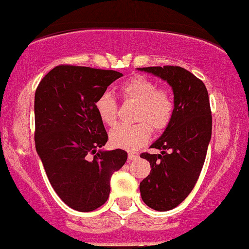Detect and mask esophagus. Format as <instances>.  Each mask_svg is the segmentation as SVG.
I'll use <instances>...</instances> for the list:
<instances>
[{
	"label": "esophagus",
	"instance_id": "obj_1",
	"mask_svg": "<svg viewBox=\"0 0 249 249\" xmlns=\"http://www.w3.org/2000/svg\"><path fill=\"white\" fill-rule=\"evenodd\" d=\"M138 157H139V156H138V154L134 153V152H129L128 153V159H129V160H134V159H137Z\"/></svg>",
	"mask_w": 249,
	"mask_h": 249
}]
</instances>
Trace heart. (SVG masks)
<instances>
[{"label":"heart","mask_w":249,"mask_h":249,"mask_svg":"<svg viewBox=\"0 0 249 249\" xmlns=\"http://www.w3.org/2000/svg\"><path fill=\"white\" fill-rule=\"evenodd\" d=\"M125 100L138 104L134 124H119L110 132L113 146L134 150L144 144L154 132H161L170 124L174 113V100L169 90L158 88L152 80L137 76L125 81L120 88ZM118 104L110 91L100 93L95 101L98 117L106 125H113L117 119Z\"/></svg>","instance_id":"b5f03b06"}]
</instances>
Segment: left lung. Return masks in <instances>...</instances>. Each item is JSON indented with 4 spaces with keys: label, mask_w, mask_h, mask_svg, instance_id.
<instances>
[{
    "label": "left lung",
    "mask_w": 249,
    "mask_h": 249,
    "mask_svg": "<svg viewBox=\"0 0 249 249\" xmlns=\"http://www.w3.org/2000/svg\"><path fill=\"white\" fill-rule=\"evenodd\" d=\"M138 71L160 77L172 87L174 113L164 132L151 144L161 154L142 153L150 174L140 183L146 205L160 212L177 207L196 184L212 137L209 92L204 83L178 66L143 67Z\"/></svg>",
    "instance_id": "obj_1"
}]
</instances>
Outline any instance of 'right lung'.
<instances>
[{
  "label": "right lung",
  "mask_w": 249,
  "mask_h": 249,
  "mask_svg": "<svg viewBox=\"0 0 249 249\" xmlns=\"http://www.w3.org/2000/svg\"><path fill=\"white\" fill-rule=\"evenodd\" d=\"M122 76L115 71L59 65L35 92V146L57 195L69 207L90 212L105 204L110 178L128 154L98 150L108 141L95 101Z\"/></svg>",
  "instance_id": "right-lung-1"
}]
</instances>
